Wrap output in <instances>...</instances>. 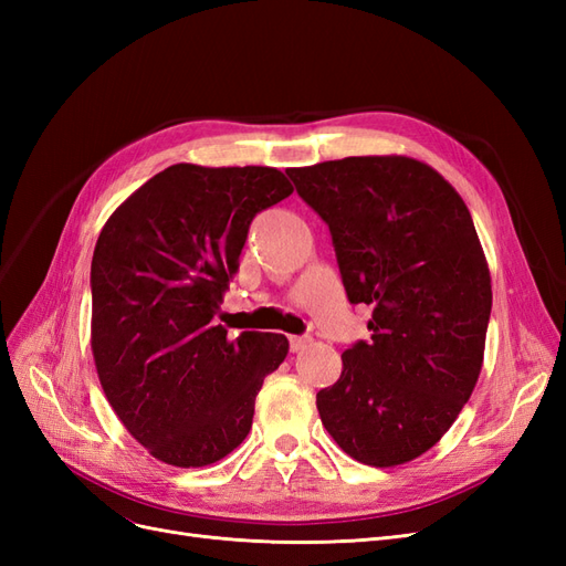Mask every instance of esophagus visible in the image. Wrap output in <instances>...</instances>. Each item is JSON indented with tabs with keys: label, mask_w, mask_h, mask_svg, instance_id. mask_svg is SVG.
Segmentation results:
<instances>
[{
	"label": "esophagus",
	"mask_w": 566,
	"mask_h": 566,
	"mask_svg": "<svg viewBox=\"0 0 566 566\" xmlns=\"http://www.w3.org/2000/svg\"><path fill=\"white\" fill-rule=\"evenodd\" d=\"M306 345H310V337L290 335V352H302Z\"/></svg>",
	"instance_id": "34e87169"
}]
</instances>
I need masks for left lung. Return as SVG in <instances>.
Segmentation results:
<instances>
[{
	"label": "left lung",
	"instance_id": "8db88e82",
	"mask_svg": "<svg viewBox=\"0 0 566 566\" xmlns=\"http://www.w3.org/2000/svg\"><path fill=\"white\" fill-rule=\"evenodd\" d=\"M328 224L352 304H373L370 342L342 354L316 394L337 447L373 468L430 451L479 380L491 273L468 205L437 169L361 156L287 169Z\"/></svg>",
	"mask_w": 566,
	"mask_h": 566
}]
</instances>
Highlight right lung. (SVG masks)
Returning <instances> with one entry per match:
<instances>
[{
  "label": "right lung",
  "instance_id": "right-lung-1",
  "mask_svg": "<svg viewBox=\"0 0 566 566\" xmlns=\"http://www.w3.org/2000/svg\"><path fill=\"white\" fill-rule=\"evenodd\" d=\"M293 186L276 167L163 169L119 205L92 260V354L115 416L167 465L205 468L248 437L287 337L214 318L250 221Z\"/></svg>",
  "mask_w": 566,
  "mask_h": 566
}]
</instances>
